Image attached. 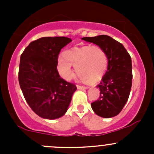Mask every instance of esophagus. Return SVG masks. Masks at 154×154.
I'll return each mask as SVG.
<instances>
[{"mask_svg":"<svg viewBox=\"0 0 154 154\" xmlns=\"http://www.w3.org/2000/svg\"><path fill=\"white\" fill-rule=\"evenodd\" d=\"M77 88H78V89H87V88H88V87H87V86H80V85H77Z\"/></svg>","mask_w":154,"mask_h":154,"instance_id":"obj_1","label":"esophagus"}]
</instances>
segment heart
<instances>
[{"instance_id": "heart-1", "label": "heart", "mask_w": 154, "mask_h": 154, "mask_svg": "<svg viewBox=\"0 0 154 154\" xmlns=\"http://www.w3.org/2000/svg\"><path fill=\"white\" fill-rule=\"evenodd\" d=\"M63 57L58 59L57 70L66 80H70L74 76L72 66L80 80L91 83L101 80L108 68L107 53L98 45L74 47L64 51Z\"/></svg>"}]
</instances>
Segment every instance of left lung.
<instances>
[{
  "label": "left lung",
  "instance_id": "obj_1",
  "mask_svg": "<svg viewBox=\"0 0 154 154\" xmlns=\"http://www.w3.org/2000/svg\"><path fill=\"white\" fill-rule=\"evenodd\" d=\"M82 39L103 48L109 58L107 71L97 86L100 88V97L91 103V108L102 118L116 116L130 95L133 79L131 57L123 45L109 35L83 37Z\"/></svg>",
  "mask_w": 154,
  "mask_h": 154
}]
</instances>
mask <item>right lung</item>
<instances>
[{
    "label": "right lung",
    "mask_w": 154,
    "mask_h": 154,
    "mask_svg": "<svg viewBox=\"0 0 154 154\" xmlns=\"http://www.w3.org/2000/svg\"><path fill=\"white\" fill-rule=\"evenodd\" d=\"M72 40L67 37H42L32 42L20 58L18 81L32 111L42 119H59L66 114L77 87L61 78L58 56Z\"/></svg>",
    "instance_id": "right-lung-1"
}]
</instances>
